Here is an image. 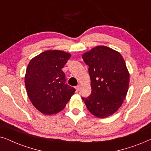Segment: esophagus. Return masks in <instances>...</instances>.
I'll return each instance as SVG.
<instances>
[{"mask_svg": "<svg viewBox=\"0 0 151 151\" xmlns=\"http://www.w3.org/2000/svg\"><path fill=\"white\" fill-rule=\"evenodd\" d=\"M75 88H76V90H77V92H78L79 90V89H80V86L79 85H78V86H77L75 87Z\"/></svg>", "mask_w": 151, "mask_h": 151, "instance_id": "34e87169", "label": "esophagus"}]
</instances>
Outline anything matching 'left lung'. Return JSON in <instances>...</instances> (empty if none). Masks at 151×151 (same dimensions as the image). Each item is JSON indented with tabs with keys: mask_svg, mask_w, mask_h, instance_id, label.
<instances>
[{
	"mask_svg": "<svg viewBox=\"0 0 151 151\" xmlns=\"http://www.w3.org/2000/svg\"><path fill=\"white\" fill-rule=\"evenodd\" d=\"M88 65L92 92L82 97L88 110L99 118L114 114L128 92L130 75L121 54L106 46H97L82 55Z\"/></svg>",
	"mask_w": 151,
	"mask_h": 151,
	"instance_id": "left-lung-1",
	"label": "left lung"
}]
</instances>
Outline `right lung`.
<instances>
[{
	"mask_svg": "<svg viewBox=\"0 0 151 151\" xmlns=\"http://www.w3.org/2000/svg\"><path fill=\"white\" fill-rule=\"evenodd\" d=\"M71 55L60 50H47L33 58L28 64L25 88L32 104L45 114L63 110L75 89L66 83L62 68Z\"/></svg>",
	"mask_w": 151,
	"mask_h": 151,
	"instance_id": "obj_1",
	"label": "right lung"
}]
</instances>
